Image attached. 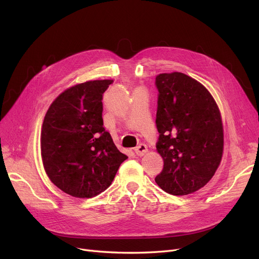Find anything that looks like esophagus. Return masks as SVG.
<instances>
[{"instance_id":"obj_1","label":"esophagus","mask_w":259,"mask_h":259,"mask_svg":"<svg viewBox=\"0 0 259 259\" xmlns=\"http://www.w3.org/2000/svg\"><path fill=\"white\" fill-rule=\"evenodd\" d=\"M134 151H135V153H137L138 155L143 156V155H145L148 152V148H147V146L145 144H141L140 146H138L137 148L134 149Z\"/></svg>"}]
</instances>
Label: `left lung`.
Wrapping results in <instances>:
<instances>
[{
    "label": "left lung",
    "mask_w": 259,
    "mask_h": 259,
    "mask_svg": "<svg viewBox=\"0 0 259 259\" xmlns=\"http://www.w3.org/2000/svg\"><path fill=\"white\" fill-rule=\"evenodd\" d=\"M157 152L164 168L156 184L172 195L191 194L213 178L224 151L220 109L199 81L182 72L155 77Z\"/></svg>",
    "instance_id": "left-lung-1"
}]
</instances>
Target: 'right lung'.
<instances>
[{"instance_id":"add662e5","label":"right lung","mask_w":259,"mask_h":259,"mask_svg":"<svg viewBox=\"0 0 259 259\" xmlns=\"http://www.w3.org/2000/svg\"><path fill=\"white\" fill-rule=\"evenodd\" d=\"M112 83L89 80L67 89L45 115L43 165L50 181L71 196L91 198L104 192L128 158L103 126V94Z\"/></svg>"}]
</instances>
